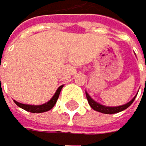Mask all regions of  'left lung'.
<instances>
[{
    "label": "left lung",
    "instance_id": "left-lung-1",
    "mask_svg": "<svg viewBox=\"0 0 146 146\" xmlns=\"http://www.w3.org/2000/svg\"><path fill=\"white\" fill-rule=\"evenodd\" d=\"M85 94H86V98H87V101L90 104V106L93 108L94 110L97 112H100V113H107V114H112V113H119V112H122L123 110H125L126 108H128L130 105L133 104V102L135 101L136 95L133 97L130 102L125 104H123V105H120V106H104V105L101 104L97 102H95L94 100H93L90 95L85 92Z\"/></svg>",
    "mask_w": 146,
    "mask_h": 146
}]
</instances>
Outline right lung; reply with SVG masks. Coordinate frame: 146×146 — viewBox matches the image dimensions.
<instances>
[{
	"instance_id": "1",
	"label": "right lung",
	"mask_w": 146,
	"mask_h": 146,
	"mask_svg": "<svg viewBox=\"0 0 146 146\" xmlns=\"http://www.w3.org/2000/svg\"><path fill=\"white\" fill-rule=\"evenodd\" d=\"M63 87V85H61L60 87L57 89V91L55 92L54 95L52 96V99L50 101H48L47 103L43 104H41V105H32V104H21V103H18L14 101V103L18 105L19 107L23 108L25 111H28V112H31V113H44V112H47L49 110H51L53 106L55 105L57 100L59 98V95H60V93H61V90L62 88Z\"/></svg>"
}]
</instances>
